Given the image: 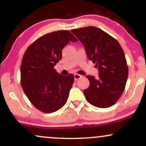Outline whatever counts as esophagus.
Listing matches in <instances>:
<instances>
[{
    "instance_id": "obj_1",
    "label": "esophagus",
    "mask_w": 146,
    "mask_h": 146,
    "mask_svg": "<svg viewBox=\"0 0 146 146\" xmlns=\"http://www.w3.org/2000/svg\"><path fill=\"white\" fill-rule=\"evenodd\" d=\"M82 78V75H79V74H75L74 75V78L75 80H78V79L81 78Z\"/></svg>"
}]
</instances>
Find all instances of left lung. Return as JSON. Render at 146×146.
<instances>
[{"label": "left lung", "mask_w": 146, "mask_h": 146, "mask_svg": "<svg viewBox=\"0 0 146 146\" xmlns=\"http://www.w3.org/2000/svg\"><path fill=\"white\" fill-rule=\"evenodd\" d=\"M82 43L88 60L95 63L98 78L86 75L90 82L84 90L86 100L98 108L115 104L124 90L128 67L124 52L116 39L95 27L71 30Z\"/></svg>", "instance_id": "1"}]
</instances>
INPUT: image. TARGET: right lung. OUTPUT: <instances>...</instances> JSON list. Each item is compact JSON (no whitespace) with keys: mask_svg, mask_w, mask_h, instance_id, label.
<instances>
[{"mask_svg":"<svg viewBox=\"0 0 146 146\" xmlns=\"http://www.w3.org/2000/svg\"><path fill=\"white\" fill-rule=\"evenodd\" d=\"M69 41H78L68 30L44 35L27 48L21 66L23 91L35 107L45 113L60 109L67 101L74 75L59 74L54 66Z\"/></svg>","mask_w":146,"mask_h":146,"instance_id":"1","label":"right lung"}]
</instances>
